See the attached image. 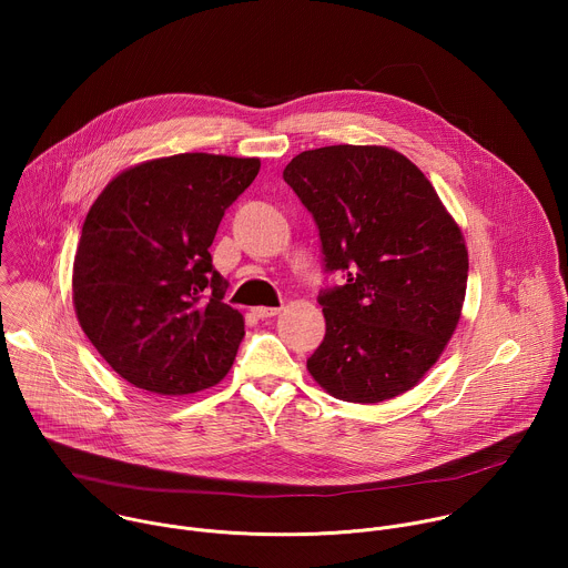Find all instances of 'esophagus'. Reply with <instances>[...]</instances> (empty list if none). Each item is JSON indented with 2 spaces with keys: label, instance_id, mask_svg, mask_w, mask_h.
I'll list each match as a JSON object with an SVG mask.
<instances>
[{
  "label": "esophagus",
  "instance_id": "esophagus-1",
  "mask_svg": "<svg viewBox=\"0 0 568 568\" xmlns=\"http://www.w3.org/2000/svg\"><path fill=\"white\" fill-rule=\"evenodd\" d=\"M281 312V307H254V314L258 316V318H270V316H276Z\"/></svg>",
  "mask_w": 568,
  "mask_h": 568
}]
</instances>
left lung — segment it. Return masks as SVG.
Wrapping results in <instances>:
<instances>
[{
  "label": "left lung",
  "mask_w": 568,
  "mask_h": 568,
  "mask_svg": "<svg viewBox=\"0 0 568 568\" xmlns=\"http://www.w3.org/2000/svg\"><path fill=\"white\" fill-rule=\"evenodd\" d=\"M283 180L312 213L323 272L326 337L307 371L344 402L375 404L412 386L454 335L467 285L463 233L429 180L382 145L296 154Z\"/></svg>",
  "instance_id": "8db88e82"
}]
</instances>
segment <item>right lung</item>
<instances>
[{"instance_id":"obj_1","label":"right lung","mask_w":568,"mask_h":568,"mask_svg":"<svg viewBox=\"0 0 568 568\" xmlns=\"http://www.w3.org/2000/svg\"><path fill=\"white\" fill-rule=\"evenodd\" d=\"M258 159L184 152L114 178L92 204L73 258L88 339L136 388L189 395L217 384L245 337L222 303L209 247Z\"/></svg>"}]
</instances>
